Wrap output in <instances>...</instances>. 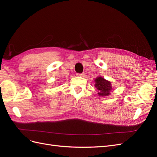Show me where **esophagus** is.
I'll list each match as a JSON object with an SVG mask.
<instances>
[{
	"instance_id": "obj_1",
	"label": "esophagus",
	"mask_w": 157,
	"mask_h": 157,
	"mask_svg": "<svg viewBox=\"0 0 157 157\" xmlns=\"http://www.w3.org/2000/svg\"><path fill=\"white\" fill-rule=\"evenodd\" d=\"M78 77H84L85 76V73H80V74H77V75Z\"/></svg>"
}]
</instances>
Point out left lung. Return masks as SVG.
Segmentation results:
<instances>
[{
    "label": "left lung",
    "instance_id": "1",
    "mask_svg": "<svg viewBox=\"0 0 157 157\" xmlns=\"http://www.w3.org/2000/svg\"><path fill=\"white\" fill-rule=\"evenodd\" d=\"M95 87H96L99 92L98 94L99 96H108L111 93V90H112L111 83L105 80L101 77H98L95 79Z\"/></svg>",
    "mask_w": 157,
    "mask_h": 157
}]
</instances>
